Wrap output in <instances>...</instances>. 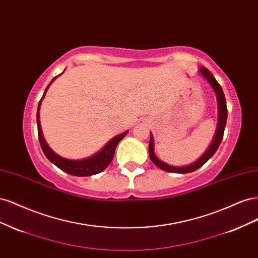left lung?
<instances>
[{
  "label": "left lung",
  "mask_w": 258,
  "mask_h": 258,
  "mask_svg": "<svg viewBox=\"0 0 258 258\" xmlns=\"http://www.w3.org/2000/svg\"><path fill=\"white\" fill-rule=\"evenodd\" d=\"M199 71L208 80L210 85L212 86V88L214 89V91L216 93V97H217L218 126H217L214 140H213L212 144H211V146L208 148V151L201 156L200 159H198L196 162H194L192 165H189L187 167H173V166L167 165V163L162 162L161 160H159L157 157H156L154 154V140H153V136L151 135L150 146H148V154H150V158L156 166L163 171H168V172H173V173H189V172H192V171H196L197 169L204 166L205 163L215 154V152L217 151V148H218V146H220L222 140H223L224 131H225V127H226V121H227V105H226L225 95H224L221 85L217 83L215 77L211 74V72L207 68L200 67Z\"/></svg>",
  "instance_id": "1"
}]
</instances>
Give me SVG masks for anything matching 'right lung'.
Listing matches in <instances>:
<instances>
[{
	"label": "right lung",
	"instance_id": "1",
	"mask_svg": "<svg viewBox=\"0 0 258 258\" xmlns=\"http://www.w3.org/2000/svg\"><path fill=\"white\" fill-rule=\"evenodd\" d=\"M56 77H53L52 81L50 82V84L54 80H56ZM49 85L47 86V88L45 89L44 95H43V97L40 101V103H38L37 114H36L38 140H40V144H41V147H42V150H43L45 156L53 163V165H56L59 169H61L62 171H64V172L71 174V175L90 176V175L102 172V171L105 168H107V166L112 162V160L114 158V154H115V150H116L117 144H118L124 137H126V135L128 134V131L123 132V134L112 139L111 141L104 146L102 151L99 152L96 155L91 156V157H89V158H86V159H83V160H70V159H66V158L60 157L59 155H57L56 153H53L49 148V146L47 145V143L45 142L44 137L42 135L41 123H40V114H38V111H40V106H41V102H42V100L45 96L46 91H47V89L49 87Z\"/></svg>",
	"mask_w": 258,
	"mask_h": 258
}]
</instances>
